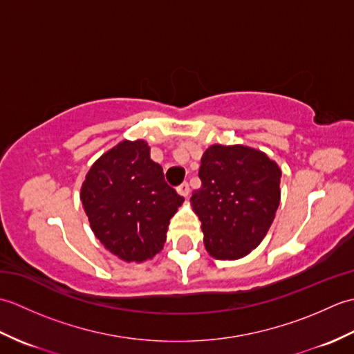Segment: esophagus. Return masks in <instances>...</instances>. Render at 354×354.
<instances>
[{"instance_id":"esophagus-1","label":"esophagus","mask_w":354,"mask_h":354,"mask_svg":"<svg viewBox=\"0 0 354 354\" xmlns=\"http://www.w3.org/2000/svg\"><path fill=\"white\" fill-rule=\"evenodd\" d=\"M176 190H178V193L181 194V196H184V198H187L190 194V187H189V183H183L181 185H178L176 187Z\"/></svg>"}]
</instances>
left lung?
<instances>
[{
  "mask_svg": "<svg viewBox=\"0 0 354 354\" xmlns=\"http://www.w3.org/2000/svg\"><path fill=\"white\" fill-rule=\"evenodd\" d=\"M201 189L190 202L204 232L205 250L217 260H237L265 239L280 205L281 170L261 150L209 146L201 158Z\"/></svg>",
  "mask_w": 354,
  "mask_h": 354,
  "instance_id": "1",
  "label": "left lung"
}]
</instances>
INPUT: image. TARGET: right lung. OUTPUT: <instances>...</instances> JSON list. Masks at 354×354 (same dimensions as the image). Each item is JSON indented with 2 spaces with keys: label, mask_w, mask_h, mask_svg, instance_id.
<instances>
[{
  "label": "right lung",
  "mask_w": 354,
  "mask_h": 354,
  "mask_svg": "<svg viewBox=\"0 0 354 354\" xmlns=\"http://www.w3.org/2000/svg\"><path fill=\"white\" fill-rule=\"evenodd\" d=\"M80 201L103 246L124 261L141 263L162 250L184 198L164 181L145 140H124L93 164Z\"/></svg>",
  "instance_id": "right-lung-1"
}]
</instances>
